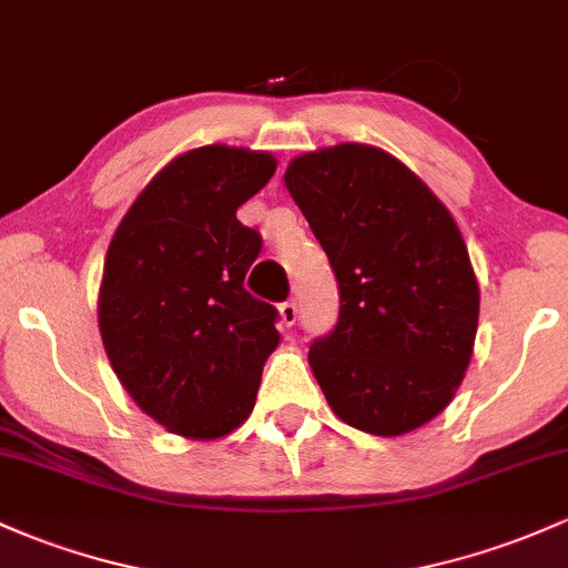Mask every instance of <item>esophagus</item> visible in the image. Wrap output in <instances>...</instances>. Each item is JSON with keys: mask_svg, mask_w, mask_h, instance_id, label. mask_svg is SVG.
Returning a JSON list of instances; mask_svg holds the SVG:
<instances>
[{"mask_svg": "<svg viewBox=\"0 0 568 568\" xmlns=\"http://www.w3.org/2000/svg\"><path fill=\"white\" fill-rule=\"evenodd\" d=\"M278 316H282V325L284 327H292L297 320V303L295 301H284L282 306H278Z\"/></svg>", "mask_w": 568, "mask_h": 568, "instance_id": "34e87169", "label": "esophagus"}]
</instances>
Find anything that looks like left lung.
I'll return each mask as SVG.
<instances>
[{
  "label": "left lung",
  "instance_id": "left-lung-1",
  "mask_svg": "<svg viewBox=\"0 0 568 568\" xmlns=\"http://www.w3.org/2000/svg\"><path fill=\"white\" fill-rule=\"evenodd\" d=\"M284 184L338 282V322L308 363L346 425L400 436L453 400L474 352L479 284L453 213L404 162L341 143Z\"/></svg>",
  "mask_w": 568,
  "mask_h": 568
}]
</instances>
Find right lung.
<instances>
[{"label": "right lung", "mask_w": 568, "mask_h": 568, "mask_svg": "<svg viewBox=\"0 0 568 568\" xmlns=\"http://www.w3.org/2000/svg\"><path fill=\"white\" fill-rule=\"evenodd\" d=\"M276 173L265 151L175 156L121 219L100 286V333L132 400L168 430L219 438L252 414L278 311L248 295L262 237L235 211Z\"/></svg>", "instance_id": "1"}]
</instances>
